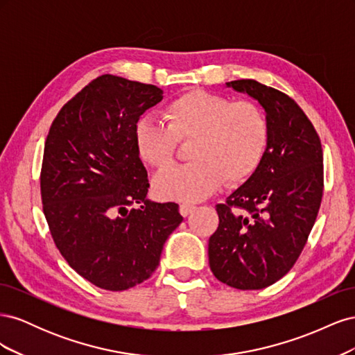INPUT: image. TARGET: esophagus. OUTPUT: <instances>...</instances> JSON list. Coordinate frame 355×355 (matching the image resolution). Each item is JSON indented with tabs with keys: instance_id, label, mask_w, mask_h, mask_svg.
I'll list each match as a JSON object with an SVG mask.
<instances>
[{
	"instance_id": "1",
	"label": "esophagus",
	"mask_w": 355,
	"mask_h": 355,
	"mask_svg": "<svg viewBox=\"0 0 355 355\" xmlns=\"http://www.w3.org/2000/svg\"><path fill=\"white\" fill-rule=\"evenodd\" d=\"M196 207L194 206H192V204H188V202H182L180 204V206H179V213L182 214V216H188V214L192 211V210H194Z\"/></svg>"
}]
</instances>
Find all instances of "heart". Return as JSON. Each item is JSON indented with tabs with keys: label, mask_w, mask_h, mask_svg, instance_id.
Listing matches in <instances>:
<instances>
[{
	"label": "heart",
	"mask_w": 355,
	"mask_h": 355,
	"mask_svg": "<svg viewBox=\"0 0 355 355\" xmlns=\"http://www.w3.org/2000/svg\"><path fill=\"white\" fill-rule=\"evenodd\" d=\"M164 115L168 124L144 116L135 128L139 155L149 166L175 163L179 141L194 137L192 163L159 173L155 194L163 200L200 201L211 196L222 180L240 184L253 175L263 157L268 124L259 106L234 102L227 96L191 90L171 101Z\"/></svg>",
	"instance_id": "heart-1"
}]
</instances>
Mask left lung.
Masks as SVG:
<instances>
[{"label": "left lung", "mask_w": 355, "mask_h": 355, "mask_svg": "<svg viewBox=\"0 0 355 355\" xmlns=\"http://www.w3.org/2000/svg\"><path fill=\"white\" fill-rule=\"evenodd\" d=\"M227 85L261 103L268 142L254 173L216 206L209 263L219 282L257 290L284 277L304 250L323 197V149L313 123L283 92L254 80Z\"/></svg>", "instance_id": "1"}]
</instances>
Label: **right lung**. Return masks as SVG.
<instances>
[{"mask_svg": "<svg viewBox=\"0 0 355 355\" xmlns=\"http://www.w3.org/2000/svg\"><path fill=\"white\" fill-rule=\"evenodd\" d=\"M163 99L153 84L105 73L63 105L41 167L42 211L72 270L105 290L148 280L184 218L176 202L146 198L135 142L141 115Z\"/></svg>", "mask_w": 355, "mask_h": 355, "instance_id": "1", "label": "right lung"}]
</instances>
